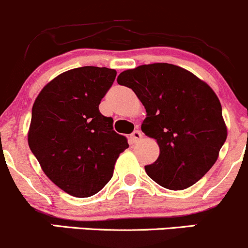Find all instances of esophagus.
I'll use <instances>...</instances> for the list:
<instances>
[{
    "label": "esophagus",
    "mask_w": 248,
    "mask_h": 248,
    "mask_svg": "<svg viewBox=\"0 0 248 248\" xmlns=\"http://www.w3.org/2000/svg\"><path fill=\"white\" fill-rule=\"evenodd\" d=\"M141 139H142V134H141L140 130H134V132L130 134V140H132L133 143L138 142V141H140Z\"/></svg>",
    "instance_id": "1"
}]
</instances>
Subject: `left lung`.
<instances>
[{
    "label": "left lung",
    "instance_id": "left-lung-1",
    "mask_svg": "<svg viewBox=\"0 0 248 248\" xmlns=\"http://www.w3.org/2000/svg\"><path fill=\"white\" fill-rule=\"evenodd\" d=\"M146 109L141 130L160 154L147 175L167 189H186L216 164L227 138L221 103L207 83L170 63L142 64L118 76Z\"/></svg>",
    "mask_w": 248,
    "mask_h": 248
}]
</instances>
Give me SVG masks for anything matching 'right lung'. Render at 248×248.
Segmentation results:
<instances>
[{"label": "right lung", "mask_w": 248, "mask_h": 248, "mask_svg": "<svg viewBox=\"0 0 248 248\" xmlns=\"http://www.w3.org/2000/svg\"><path fill=\"white\" fill-rule=\"evenodd\" d=\"M116 70L80 67L46 84L31 110L28 145L56 186L75 198L96 194L110 180L128 142L99 110Z\"/></svg>", "instance_id": "add662e5"}]
</instances>
